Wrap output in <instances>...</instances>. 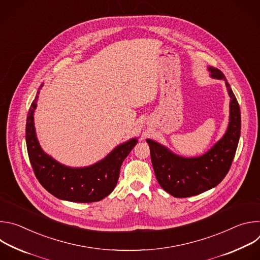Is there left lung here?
I'll use <instances>...</instances> for the list:
<instances>
[{
	"mask_svg": "<svg viewBox=\"0 0 260 260\" xmlns=\"http://www.w3.org/2000/svg\"><path fill=\"white\" fill-rule=\"evenodd\" d=\"M211 76L225 81L231 98L230 124L225 135L204 155L193 158L178 156L162 145L147 140L151 161L160 186L175 198H189L203 193L224 179L229 173L241 135V111L224 74L209 68Z\"/></svg>",
	"mask_w": 260,
	"mask_h": 260,
	"instance_id": "left-lung-1",
	"label": "left lung"
}]
</instances>
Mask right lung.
Returning a JSON list of instances; mask_svg holds the SVG:
<instances>
[{"label": "right lung", "mask_w": 260, "mask_h": 260, "mask_svg": "<svg viewBox=\"0 0 260 260\" xmlns=\"http://www.w3.org/2000/svg\"><path fill=\"white\" fill-rule=\"evenodd\" d=\"M40 88L32 101L26 118L25 141L28 158L42 186L57 199L74 203H93L108 197L115 188L120 167L133 150L138 140L132 139L93 166L73 169L60 165L47 155L37 140L34 126V112Z\"/></svg>", "instance_id": "1"}]
</instances>
